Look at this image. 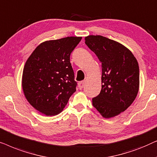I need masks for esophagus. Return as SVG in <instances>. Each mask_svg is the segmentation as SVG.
I'll return each instance as SVG.
<instances>
[{"label": "esophagus", "instance_id": "1", "mask_svg": "<svg viewBox=\"0 0 157 157\" xmlns=\"http://www.w3.org/2000/svg\"><path fill=\"white\" fill-rule=\"evenodd\" d=\"M84 85H85V81H81V82H79V83H78V86L79 89H82L83 87L84 86Z\"/></svg>", "mask_w": 157, "mask_h": 157}]
</instances>
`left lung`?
Masks as SVG:
<instances>
[{
    "instance_id": "obj_1",
    "label": "left lung",
    "mask_w": 157,
    "mask_h": 157,
    "mask_svg": "<svg viewBox=\"0 0 157 157\" xmlns=\"http://www.w3.org/2000/svg\"><path fill=\"white\" fill-rule=\"evenodd\" d=\"M85 44L101 62V90L92 104L103 117H116L130 106L138 94V62L127 48L104 36H86Z\"/></svg>"
}]
</instances>
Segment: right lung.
<instances>
[{
  "mask_svg": "<svg viewBox=\"0 0 157 157\" xmlns=\"http://www.w3.org/2000/svg\"><path fill=\"white\" fill-rule=\"evenodd\" d=\"M81 38L71 36L47 40L36 47L25 62L23 93L29 104L43 114H59L76 91L70 56Z\"/></svg>",
  "mask_w": 157,
  "mask_h": 157,
  "instance_id": "right-lung-1",
  "label": "right lung"
}]
</instances>
